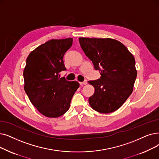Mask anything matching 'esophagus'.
I'll use <instances>...</instances> for the list:
<instances>
[{
  "instance_id": "obj_1",
  "label": "esophagus",
  "mask_w": 159,
  "mask_h": 159,
  "mask_svg": "<svg viewBox=\"0 0 159 159\" xmlns=\"http://www.w3.org/2000/svg\"><path fill=\"white\" fill-rule=\"evenodd\" d=\"M79 84L80 85H86L87 84V80H84V82H80Z\"/></svg>"
}]
</instances>
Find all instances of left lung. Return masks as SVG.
<instances>
[{
  "label": "left lung",
  "instance_id": "8db88e82",
  "mask_svg": "<svg viewBox=\"0 0 159 159\" xmlns=\"http://www.w3.org/2000/svg\"><path fill=\"white\" fill-rule=\"evenodd\" d=\"M80 47L99 70L101 77L88 81L95 88L88 99L95 111L108 114L120 108L132 93L137 76L135 59L127 48L111 38H79Z\"/></svg>",
  "mask_w": 159,
  "mask_h": 159
}]
</instances>
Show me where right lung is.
I'll return each mask as SVG.
<instances>
[{
    "mask_svg": "<svg viewBox=\"0 0 159 159\" xmlns=\"http://www.w3.org/2000/svg\"><path fill=\"white\" fill-rule=\"evenodd\" d=\"M73 38L51 39L38 46L26 58L24 89L32 104L43 116L58 118L70 108L79 87L77 81L60 78L66 70L64 55L71 47Z\"/></svg>",
    "mask_w": 159,
    "mask_h": 159,
    "instance_id": "right-lung-1",
    "label": "right lung"
}]
</instances>
